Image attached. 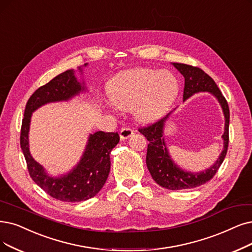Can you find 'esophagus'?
<instances>
[{
    "label": "esophagus",
    "instance_id": "1",
    "mask_svg": "<svg viewBox=\"0 0 252 252\" xmlns=\"http://www.w3.org/2000/svg\"><path fill=\"white\" fill-rule=\"evenodd\" d=\"M133 133H134V131L131 128L124 127V128L121 129V131H120V138L121 139H127L130 136H132Z\"/></svg>",
    "mask_w": 252,
    "mask_h": 252
}]
</instances>
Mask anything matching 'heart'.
Masks as SVG:
<instances>
[{
	"label": "heart",
	"mask_w": 252,
	"mask_h": 252,
	"mask_svg": "<svg viewBox=\"0 0 252 252\" xmlns=\"http://www.w3.org/2000/svg\"><path fill=\"white\" fill-rule=\"evenodd\" d=\"M178 89V80L170 72L136 68L117 75L108 87V94L118 108H134L137 120L150 122L172 105Z\"/></svg>",
	"instance_id": "b5f03b06"
}]
</instances>
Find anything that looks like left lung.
I'll return each instance as SVG.
<instances>
[{"label": "left lung", "instance_id": "8db88e82", "mask_svg": "<svg viewBox=\"0 0 252 252\" xmlns=\"http://www.w3.org/2000/svg\"><path fill=\"white\" fill-rule=\"evenodd\" d=\"M173 65L185 78L183 99L186 100L188 97L198 92L212 93L218 99L221 107L223 109L225 118L224 133L222 135V138L224 140L223 151L221 152L219 158L212 167L198 174L184 172L183 169H181L173 162L168 155L164 138L162 136L164 122L170 115V113L166 117L159 119L153 124H149L148 126L138 128V131L144 134L149 142L146 163L149 172L155 182L161 187L169 190H184L195 188L207 183L208 181H210L215 176L220 165L222 164L227 152L229 140V108L226 99L224 98L222 93L220 92V90L215 84L213 78L209 76L204 70L195 66L182 63H174Z\"/></svg>", "mask_w": 252, "mask_h": 252}]
</instances>
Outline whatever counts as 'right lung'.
<instances>
[{
  "label": "right lung",
  "mask_w": 252,
  "mask_h": 252,
  "mask_svg": "<svg viewBox=\"0 0 252 252\" xmlns=\"http://www.w3.org/2000/svg\"><path fill=\"white\" fill-rule=\"evenodd\" d=\"M83 90L84 87L76 80L73 70L57 75L29 98L21 129V147L30 176L48 195L68 203L87 200L103 187L110 169V152L120 140L118 132L97 131L90 135L82 160L72 172L60 178L47 176L43 167L33 159L29 151L28 134L35 109L48 102L68 100Z\"/></svg>",
  "instance_id": "1"
}]
</instances>
